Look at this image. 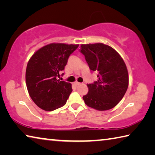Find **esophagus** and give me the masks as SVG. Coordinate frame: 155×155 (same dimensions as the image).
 Returning <instances> with one entry per match:
<instances>
[{"label":"esophagus","instance_id":"1","mask_svg":"<svg viewBox=\"0 0 155 155\" xmlns=\"http://www.w3.org/2000/svg\"><path fill=\"white\" fill-rule=\"evenodd\" d=\"M74 84L76 85H79L80 84H81V83H78V82H77V81H76V82H74Z\"/></svg>","mask_w":155,"mask_h":155}]
</instances>
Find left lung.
Segmentation results:
<instances>
[{"instance_id": "1", "label": "left lung", "mask_w": 155, "mask_h": 155, "mask_svg": "<svg viewBox=\"0 0 155 155\" xmlns=\"http://www.w3.org/2000/svg\"><path fill=\"white\" fill-rule=\"evenodd\" d=\"M80 52L90 69L98 72V80L87 84L83 96L88 107L98 111L111 109L119 103L128 86V74L121 56L111 46L102 43L81 44Z\"/></svg>"}]
</instances>
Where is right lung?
Here are the masks:
<instances>
[{
	"label": "right lung",
	"instance_id": "obj_1",
	"mask_svg": "<svg viewBox=\"0 0 155 155\" xmlns=\"http://www.w3.org/2000/svg\"><path fill=\"white\" fill-rule=\"evenodd\" d=\"M78 46L50 44L37 51L28 61L26 70L27 87L31 99L41 109L51 111L66 103L72 91V85L57 77Z\"/></svg>",
	"mask_w": 155,
	"mask_h": 155
}]
</instances>
